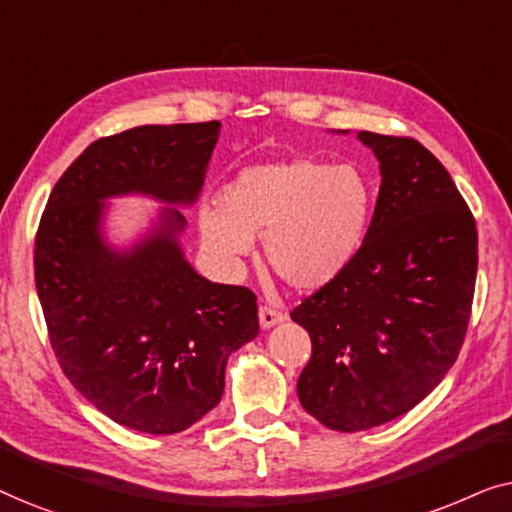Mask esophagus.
<instances>
[{"label":"esophagus","instance_id":"34e87169","mask_svg":"<svg viewBox=\"0 0 512 512\" xmlns=\"http://www.w3.org/2000/svg\"><path fill=\"white\" fill-rule=\"evenodd\" d=\"M286 317L275 307H268V305H261V310H258V321H261V328L263 331H268V328L282 324Z\"/></svg>","mask_w":512,"mask_h":512}]
</instances>
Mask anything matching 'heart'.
<instances>
[{
  "label": "heart",
  "mask_w": 512,
  "mask_h": 512,
  "mask_svg": "<svg viewBox=\"0 0 512 512\" xmlns=\"http://www.w3.org/2000/svg\"><path fill=\"white\" fill-rule=\"evenodd\" d=\"M370 186L352 165L296 156L242 170L219 205L198 212L205 247L235 263L263 237L270 270L310 293L338 279L359 254L370 216Z\"/></svg>",
  "instance_id": "obj_1"
}]
</instances>
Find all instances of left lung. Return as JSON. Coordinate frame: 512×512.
Instances as JSON below:
<instances>
[{
    "mask_svg": "<svg viewBox=\"0 0 512 512\" xmlns=\"http://www.w3.org/2000/svg\"><path fill=\"white\" fill-rule=\"evenodd\" d=\"M380 160L373 221L354 261L291 319L310 333L300 405L333 431H366L415 408L464 342L478 230L450 172L417 139L361 130Z\"/></svg>",
    "mask_w": 512,
    "mask_h": 512,
    "instance_id": "obj_1",
    "label": "left lung"
}]
</instances>
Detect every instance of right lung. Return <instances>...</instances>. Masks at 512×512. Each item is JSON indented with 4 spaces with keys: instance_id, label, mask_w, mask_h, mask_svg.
I'll list each match as a JSON object with an SVG mask.
<instances>
[{
    "instance_id": "right-lung-1",
    "label": "right lung",
    "mask_w": 512,
    "mask_h": 512,
    "mask_svg": "<svg viewBox=\"0 0 512 512\" xmlns=\"http://www.w3.org/2000/svg\"><path fill=\"white\" fill-rule=\"evenodd\" d=\"M221 123L139 125L88 146L55 184L34 242V282L53 352L83 398L116 424L167 436L219 405L228 356L258 335L256 296L209 282L181 251ZM170 204L118 250L106 200Z\"/></svg>"
}]
</instances>
